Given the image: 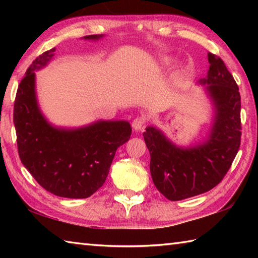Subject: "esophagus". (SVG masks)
I'll list each match as a JSON object with an SVG mask.
<instances>
[{"label": "esophagus", "mask_w": 258, "mask_h": 258, "mask_svg": "<svg viewBox=\"0 0 258 258\" xmlns=\"http://www.w3.org/2000/svg\"><path fill=\"white\" fill-rule=\"evenodd\" d=\"M145 118L143 117H137L133 121H132V127L135 131H141L143 128V126H145Z\"/></svg>", "instance_id": "34e87169"}]
</instances>
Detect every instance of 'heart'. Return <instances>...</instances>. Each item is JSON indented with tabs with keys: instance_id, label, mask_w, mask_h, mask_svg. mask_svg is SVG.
Here are the masks:
<instances>
[{
	"instance_id": "1",
	"label": "heart",
	"mask_w": 258,
	"mask_h": 258,
	"mask_svg": "<svg viewBox=\"0 0 258 258\" xmlns=\"http://www.w3.org/2000/svg\"><path fill=\"white\" fill-rule=\"evenodd\" d=\"M174 62V58L171 55H163L160 56V58L158 59V62H157V64H158L159 68H167L169 66H172Z\"/></svg>"
}]
</instances>
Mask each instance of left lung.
<instances>
[{"label":"left lung","mask_w":258,"mask_h":258,"mask_svg":"<svg viewBox=\"0 0 258 258\" xmlns=\"http://www.w3.org/2000/svg\"><path fill=\"white\" fill-rule=\"evenodd\" d=\"M207 76L200 78L213 107L209 132L189 147L176 146L161 130L148 126L143 133L150 152V173L160 194L177 202L212 190L223 180L240 147V93L221 58L208 53Z\"/></svg>","instance_id":"obj_1"}]
</instances>
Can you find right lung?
I'll use <instances>...</instances> for the list:
<instances>
[{"instance_id":"1","label":"right lung","mask_w":258,"mask_h":258,"mask_svg":"<svg viewBox=\"0 0 258 258\" xmlns=\"http://www.w3.org/2000/svg\"><path fill=\"white\" fill-rule=\"evenodd\" d=\"M104 35H89L99 41ZM55 47L37 56L17 91L14 123L19 157L38 184L58 197L82 199L103 185L118 147L128 141L126 120H95L81 127H60L43 115L35 72L53 59Z\"/></svg>"}]
</instances>
